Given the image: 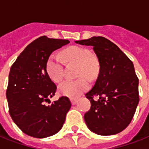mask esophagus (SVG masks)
<instances>
[{"instance_id":"1","label":"esophagus","mask_w":149,"mask_h":149,"mask_svg":"<svg viewBox=\"0 0 149 149\" xmlns=\"http://www.w3.org/2000/svg\"><path fill=\"white\" fill-rule=\"evenodd\" d=\"M71 102L72 105H75L78 102V99H71Z\"/></svg>"}]
</instances>
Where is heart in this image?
<instances>
[{
  "instance_id": "1",
  "label": "heart",
  "mask_w": 149,
  "mask_h": 149,
  "mask_svg": "<svg viewBox=\"0 0 149 149\" xmlns=\"http://www.w3.org/2000/svg\"><path fill=\"white\" fill-rule=\"evenodd\" d=\"M62 56L68 63H75L79 65L77 80H68L59 86V92L63 95L76 98L85 93L89 88L88 80L95 78L100 71V62L87 48L78 46H71L61 52ZM47 71L49 78L55 82H61L64 76V63L61 56L51 54L47 61Z\"/></svg>"
}]
</instances>
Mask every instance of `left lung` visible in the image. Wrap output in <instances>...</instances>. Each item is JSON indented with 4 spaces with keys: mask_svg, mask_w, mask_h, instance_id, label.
Returning <instances> with one entry per match:
<instances>
[{
    "mask_svg": "<svg viewBox=\"0 0 149 149\" xmlns=\"http://www.w3.org/2000/svg\"><path fill=\"white\" fill-rule=\"evenodd\" d=\"M75 42L93 47L100 62L96 81L85 94L91 102L90 109L84 115L88 127L100 135L121 132L132 120L139 102L138 78L133 63L116 44L102 36Z\"/></svg>",
    "mask_w": 149,
    "mask_h": 149,
    "instance_id": "1",
    "label": "left lung"
}]
</instances>
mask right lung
Here are the masks:
<instances>
[{
	"label": "right lung",
	"instance_id": "1",
	"mask_svg": "<svg viewBox=\"0 0 149 149\" xmlns=\"http://www.w3.org/2000/svg\"><path fill=\"white\" fill-rule=\"evenodd\" d=\"M67 40L41 36L20 54L9 73L6 96L9 113L15 124L29 136L43 138L57 133L71 107L67 96L50 105L56 86L47 71L50 54L69 43Z\"/></svg>",
	"mask_w": 149,
	"mask_h": 149
}]
</instances>
